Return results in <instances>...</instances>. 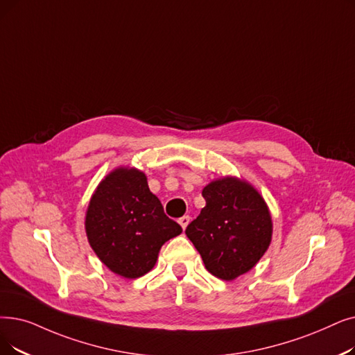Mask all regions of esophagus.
Here are the masks:
<instances>
[{"label":"esophagus","instance_id":"1","mask_svg":"<svg viewBox=\"0 0 355 355\" xmlns=\"http://www.w3.org/2000/svg\"><path fill=\"white\" fill-rule=\"evenodd\" d=\"M178 223L181 225V227H182V229H186V227H187V225L190 223V216H182V218H180V219H178Z\"/></svg>","mask_w":355,"mask_h":355}]
</instances>
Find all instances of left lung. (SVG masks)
Here are the masks:
<instances>
[{"label":"left lung","mask_w":355,"mask_h":355,"mask_svg":"<svg viewBox=\"0 0 355 355\" xmlns=\"http://www.w3.org/2000/svg\"><path fill=\"white\" fill-rule=\"evenodd\" d=\"M206 206L186 229L206 270L230 282L248 272L266 254L272 236L267 203L250 182L214 180L203 189Z\"/></svg>","instance_id":"obj_1"}]
</instances>
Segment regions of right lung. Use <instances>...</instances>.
<instances>
[{
	"label": "right lung",
	"mask_w": 355,
	"mask_h": 355,
	"mask_svg": "<svg viewBox=\"0 0 355 355\" xmlns=\"http://www.w3.org/2000/svg\"><path fill=\"white\" fill-rule=\"evenodd\" d=\"M85 232L107 268L125 279H137L153 268L161 246L182 229L164 213L146 175L136 168L120 166L92 194Z\"/></svg>",
	"instance_id": "obj_1"
}]
</instances>
